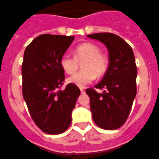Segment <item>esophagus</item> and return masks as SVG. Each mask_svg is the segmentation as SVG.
Returning <instances> with one entry per match:
<instances>
[{
	"label": "esophagus",
	"mask_w": 159,
	"mask_h": 159,
	"mask_svg": "<svg viewBox=\"0 0 159 159\" xmlns=\"http://www.w3.org/2000/svg\"><path fill=\"white\" fill-rule=\"evenodd\" d=\"M80 91H81V93H82V94H84L85 93L84 88H80Z\"/></svg>",
	"instance_id": "obj_1"
}]
</instances>
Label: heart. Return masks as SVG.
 <instances>
[{"mask_svg": "<svg viewBox=\"0 0 159 159\" xmlns=\"http://www.w3.org/2000/svg\"><path fill=\"white\" fill-rule=\"evenodd\" d=\"M75 57L65 53L61 58V66L68 74H72L78 68V61L82 60V70L67 78L69 83L84 88L96 79L97 75L101 77L107 71L108 61L105 56L102 55L98 46L92 43H83L75 49Z\"/></svg>", "mask_w": 159, "mask_h": 159, "instance_id": "b5f03b06", "label": "heart"}]
</instances>
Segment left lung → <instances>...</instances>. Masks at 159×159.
Returning a JSON list of instances; mask_svg holds the SVG:
<instances>
[{
	"label": "left lung",
	"mask_w": 159,
	"mask_h": 159,
	"mask_svg": "<svg viewBox=\"0 0 159 159\" xmlns=\"http://www.w3.org/2000/svg\"><path fill=\"white\" fill-rule=\"evenodd\" d=\"M91 39L102 42L109 52V65L103 78L95 86L102 93L88 88L90 108L94 123L106 130H114L123 125L137 94V66L133 49L120 36L112 33L88 35Z\"/></svg>",
	"instance_id": "8db88e82"
}]
</instances>
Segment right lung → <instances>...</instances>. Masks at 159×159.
I'll return each mask as SVG.
<instances>
[{
	"mask_svg": "<svg viewBox=\"0 0 159 159\" xmlns=\"http://www.w3.org/2000/svg\"><path fill=\"white\" fill-rule=\"evenodd\" d=\"M74 36L43 34L26 47L21 66L22 94L36 126L47 134L65 132L71 123L80 89L65 79L61 58Z\"/></svg>",
	"mask_w": 159,
	"mask_h": 159,
	"instance_id": "add662e5",
	"label": "right lung"
}]
</instances>
